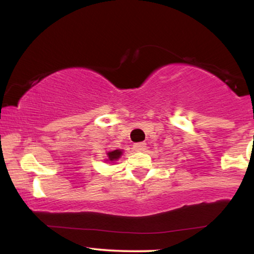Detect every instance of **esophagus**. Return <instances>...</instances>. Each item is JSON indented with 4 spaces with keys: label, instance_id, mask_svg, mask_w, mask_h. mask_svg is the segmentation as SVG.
<instances>
[{
    "label": "esophagus",
    "instance_id": "esophagus-1",
    "mask_svg": "<svg viewBox=\"0 0 254 254\" xmlns=\"http://www.w3.org/2000/svg\"><path fill=\"white\" fill-rule=\"evenodd\" d=\"M145 148H147V144L143 143V142H140V143H135V144L133 145V149H134L135 151H137V152L144 151Z\"/></svg>",
    "mask_w": 254,
    "mask_h": 254
}]
</instances>
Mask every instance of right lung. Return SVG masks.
I'll use <instances>...</instances> for the list:
<instances>
[{
    "instance_id": "right-lung-1",
    "label": "right lung",
    "mask_w": 254,
    "mask_h": 254,
    "mask_svg": "<svg viewBox=\"0 0 254 254\" xmlns=\"http://www.w3.org/2000/svg\"><path fill=\"white\" fill-rule=\"evenodd\" d=\"M106 155H107V158L105 161L107 163H114L121 157V155H123V150H121V149H116V150L107 151Z\"/></svg>"
}]
</instances>
